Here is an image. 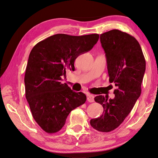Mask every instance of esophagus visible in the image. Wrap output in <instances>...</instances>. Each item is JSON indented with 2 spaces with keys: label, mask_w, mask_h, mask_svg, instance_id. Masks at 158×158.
<instances>
[{
  "label": "esophagus",
  "mask_w": 158,
  "mask_h": 158,
  "mask_svg": "<svg viewBox=\"0 0 158 158\" xmlns=\"http://www.w3.org/2000/svg\"><path fill=\"white\" fill-rule=\"evenodd\" d=\"M87 101L89 102H94V95L89 94L87 95Z\"/></svg>",
  "instance_id": "esophagus-1"
}]
</instances>
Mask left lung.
<instances>
[{"label": "left lung", "mask_w": 158, "mask_h": 158, "mask_svg": "<svg viewBox=\"0 0 158 158\" xmlns=\"http://www.w3.org/2000/svg\"><path fill=\"white\" fill-rule=\"evenodd\" d=\"M107 60L109 82L114 83L115 97L98 95L94 98L104 108L99 117L90 121L99 131L109 132L123 123L132 110L141 93V84L146 68L142 49L133 36L113 29L100 35Z\"/></svg>", "instance_id": "8db88e82"}]
</instances>
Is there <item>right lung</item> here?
I'll list each match as a JSON object with an SVG mask.
<instances>
[{"instance_id":"1","label":"right lung","mask_w":158,"mask_h":158,"mask_svg":"<svg viewBox=\"0 0 158 158\" xmlns=\"http://www.w3.org/2000/svg\"><path fill=\"white\" fill-rule=\"evenodd\" d=\"M99 37L56 34L32 49L24 76L26 98L34 119L46 132L60 131L70 112L85 103L83 93L73 91L61 80L67 70L75 69L76 58L91 50Z\"/></svg>"}]
</instances>
